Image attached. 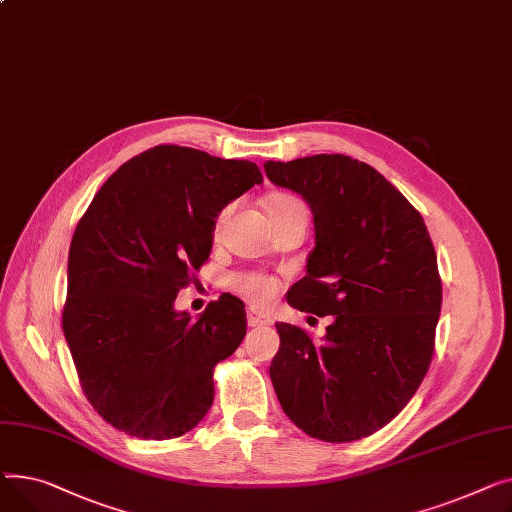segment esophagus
Masks as SVG:
<instances>
[{
	"label": "esophagus",
	"instance_id": "34e87169",
	"mask_svg": "<svg viewBox=\"0 0 512 512\" xmlns=\"http://www.w3.org/2000/svg\"><path fill=\"white\" fill-rule=\"evenodd\" d=\"M248 324L250 326H268V324H273V318L256 308H248Z\"/></svg>",
	"mask_w": 512,
	"mask_h": 512
}]
</instances>
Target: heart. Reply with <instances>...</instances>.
Returning a JSON list of instances; mask_svg holds the SVG:
<instances>
[{
    "instance_id": "b5f03b06",
    "label": "heart",
    "mask_w": 512,
    "mask_h": 512,
    "mask_svg": "<svg viewBox=\"0 0 512 512\" xmlns=\"http://www.w3.org/2000/svg\"><path fill=\"white\" fill-rule=\"evenodd\" d=\"M291 206H304L295 196L289 194H275L273 198L268 200V210L273 213H281V210H287ZM233 206H225L219 210V215L213 223V233L221 235L229 215H231ZM229 285L233 291H237L242 297H246L248 302H252L254 306H268L273 299L277 297L281 283L277 277L266 275V273H258V270H246V273H235L229 279Z\"/></svg>"
}]
</instances>
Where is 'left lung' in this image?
I'll return each instance as SVG.
<instances>
[{
  "instance_id": "obj_1",
  "label": "left lung",
  "mask_w": 512,
  "mask_h": 512,
  "mask_svg": "<svg viewBox=\"0 0 512 512\" xmlns=\"http://www.w3.org/2000/svg\"><path fill=\"white\" fill-rule=\"evenodd\" d=\"M264 169L314 213L308 275L287 302L333 316L322 343L302 326L277 324L270 380L308 436L362 440L401 413L432 362L442 281L428 227L384 175L357 159L314 155L266 161Z\"/></svg>"
}]
</instances>
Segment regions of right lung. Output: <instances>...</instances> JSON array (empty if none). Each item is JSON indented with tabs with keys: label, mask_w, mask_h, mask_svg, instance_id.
<instances>
[{
	"label": "right lung",
	"mask_w": 512,
	"mask_h": 512,
	"mask_svg": "<svg viewBox=\"0 0 512 512\" xmlns=\"http://www.w3.org/2000/svg\"><path fill=\"white\" fill-rule=\"evenodd\" d=\"M254 184L252 161L159 144L119 167L78 221L62 326L86 399L119 432L179 438L213 405L246 306L221 295L192 320L173 302L208 260L219 210Z\"/></svg>",
	"instance_id": "obj_1"
}]
</instances>
